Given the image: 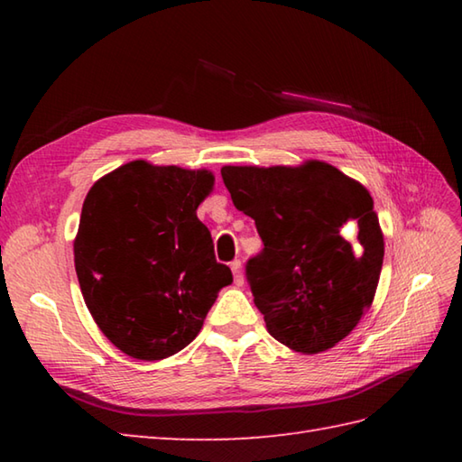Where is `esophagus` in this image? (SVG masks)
<instances>
[{"instance_id": "esophagus-1", "label": "esophagus", "mask_w": 462, "mask_h": 462, "mask_svg": "<svg viewBox=\"0 0 462 462\" xmlns=\"http://www.w3.org/2000/svg\"><path fill=\"white\" fill-rule=\"evenodd\" d=\"M230 270L234 273V282H236V286H242L244 283V276H242V262L240 260H234L230 262Z\"/></svg>"}]
</instances>
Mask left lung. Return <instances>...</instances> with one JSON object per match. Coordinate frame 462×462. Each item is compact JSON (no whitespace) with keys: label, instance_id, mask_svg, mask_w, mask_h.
I'll list each match as a JSON object with an SVG mask.
<instances>
[{"label":"left lung","instance_id":"obj_1","mask_svg":"<svg viewBox=\"0 0 462 462\" xmlns=\"http://www.w3.org/2000/svg\"><path fill=\"white\" fill-rule=\"evenodd\" d=\"M263 250L246 266L266 329L316 356L346 339L375 298L385 242L369 190L336 166H222Z\"/></svg>","mask_w":462,"mask_h":462}]
</instances>
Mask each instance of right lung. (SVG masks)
Wrapping results in <instances>:
<instances>
[{
    "label": "right lung",
    "instance_id": "obj_1",
    "mask_svg": "<svg viewBox=\"0 0 462 462\" xmlns=\"http://www.w3.org/2000/svg\"><path fill=\"white\" fill-rule=\"evenodd\" d=\"M212 189L206 169L131 161L87 192L75 272L95 323L126 356L159 361L184 349L232 283L196 216Z\"/></svg>",
    "mask_w": 462,
    "mask_h": 462
}]
</instances>
